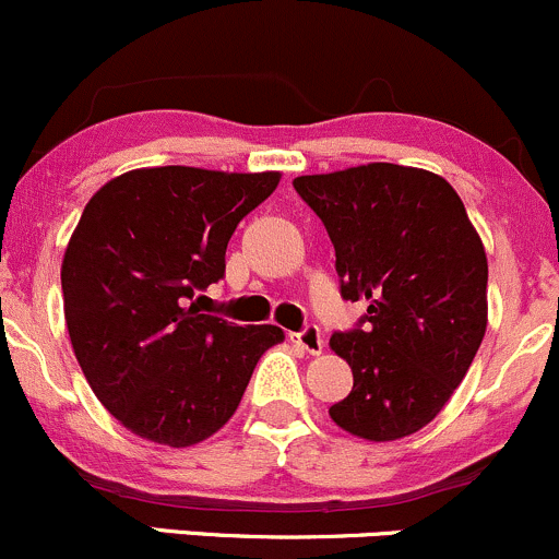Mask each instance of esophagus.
<instances>
[{"mask_svg": "<svg viewBox=\"0 0 559 559\" xmlns=\"http://www.w3.org/2000/svg\"><path fill=\"white\" fill-rule=\"evenodd\" d=\"M292 343H297L305 354H321L324 350V340H321L319 326H305L302 332L292 334Z\"/></svg>", "mask_w": 559, "mask_h": 559, "instance_id": "34e87169", "label": "esophagus"}]
</instances>
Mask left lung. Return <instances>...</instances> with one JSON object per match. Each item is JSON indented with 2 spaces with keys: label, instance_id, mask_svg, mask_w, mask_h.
I'll return each mask as SVG.
<instances>
[{
  "label": "left lung",
  "instance_id": "left-lung-1",
  "mask_svg": "<svg viewBox=\"0 0 559 559\" xmlns=\"http://www.w3.org/2000/svg\"><path fill=\"white\" fill-rule=\"evenodd\" d=\"M295 190L332 238L340 295L369 302L329 340L354 372L329 415L369 442L409 437L442 413L485 337L479 233L450 181L423 168L369 163L297 176Z\"/></svg>",
  "mask_w": 559,
  "mask_h": 559
}]
</instances>
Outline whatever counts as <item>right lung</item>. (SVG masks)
Masks as SVG:
<instances>
[{
  "instance_id": "add662e5",
  "label": "right lung",
  "mask_w": 559,
  "mask_h": 559,
  "mask_svg": "<svg viewBox=\"0 0 559 559\" xmlns=\"http://www.w3.org/2000/svg\"><path fill=\"white\" fill-rule=\"evenodd\" d=\"M278 181V171L136 168L87 201L61 264L63 316L93 393L136 437L168 448L209 439L264 350L284 343L278 326L198 308L225 275L238 222Z\"/></svg>"
}]
</instances>
